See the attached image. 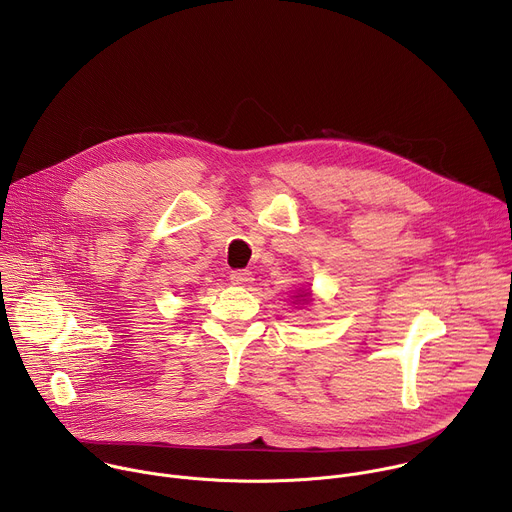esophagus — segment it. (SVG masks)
<instances>
[{
  "instance_id": "esophagus-1",
  "label": "esophagus",
  "mask_w": 512,
  "mask_h": 512,
  "mask_svg": "<svg viewBox=\"0 0 512 512\" xmlns=\"http://www.w3.org/2000/svg\"><path fill=\"white\" fill-rule=\"evenodd\" d=\"M253 281V273L247 269H239L231 273V283L233 285H249Z\"/></svg>"
}]
</instances>
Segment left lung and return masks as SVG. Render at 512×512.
Masks as SVG:
<instances>
[{
  "instance_id": "8db88e82",
  "label": "left lung",
  "mask_w": 512,
  "mask_h": 512,
  "mask_svg": "<svg viewBox=\"0 0 512 512\" xmlns=\"http://www.w3.org/2000/svg\"><path fill=\"white\" fill-rule=\"evenodd\" d=\"M302 298H306V300H310V294H300ZM300 296H296V298H300Z\"/></svg>"
}]
</instances>
